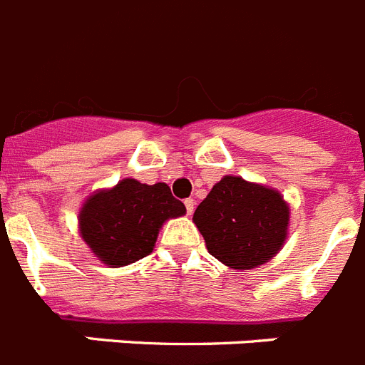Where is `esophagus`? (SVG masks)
<instances>
[{"mask_svg": "<svg viewBox=\"0 0 365 365\" xmlns=\"http://www.w3.org/2000/svg\"><path fill=\"white\" fill-rule=\"evenodd\" d=\"M185 207H187V215H191L192 211H195V200H192V198H187Z\"/></svg>", "mask_w": 365, "mask_h": 365, "instance_id": "34e87169", "label": "esophagus"}]
</instances>
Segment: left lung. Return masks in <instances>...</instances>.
<instances>
[{
    "mask_svg": "<svg viewBox=\"0 0 365 365\" xmlns=\"http://www.w3.org/2000/svg\"><path fill=\"white\" fill-rule=\"evenodd\" d=\"M192 222L215 259L231 270H252L287 242L290 207L274 187L224 176L196 207Z\"/></svg>",
    "mask_w": 365,
    "mask_h": 365,
    "instance_id": "left-lung-1",
    "label": "left lung"
}]
</instances>
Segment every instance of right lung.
I'll list each match as a JSON object with an SVG mask.
<instances>
[{"mask_svg": "<svg viewBox=\"0 0 365 365\" xmlns=\"http://www.w3.org/2000/svg\"><path fill=\"white\" fill-rule=\"evenodd\" d=\"M185 215L167 183L125 178L90 195L78 211V233L97 261L112 268L147 257L169 218Z\"/></svg>", "mask_w": 365, "mask_h": 365, "instance_id": "add662e5", "label": "right lung"}]
</instances>
